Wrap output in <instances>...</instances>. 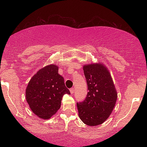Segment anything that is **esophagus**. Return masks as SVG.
I'll return each instance as SVG.
<instances>
[{"label":"esophagus","instance_id":"34e87169","mask_svg":"<svg viewBox=\"0 0 147 147\" xmlns=\"http://www.w3.org/2000/svg\"><path fill=\"white\" fill-rule=\"evenodd\" d=\"M70 92L71 94H73L74 93V88H71L70 89Z\"/></svg>","mask_w":147,"mask_h":147}]
</instances>
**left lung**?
Here are the masks:
<instances>
[{
	"mask_svg": "<svg viewBox=\"0 0 147 147\" xmlns=\"http://www.w3.org/2000/svg\"><path fill=\"white\" fill-rule=\"evenodd\" d=\"M88 92L82 102L76 103L80 119L88 126L102 124L113 110L117 92L108 69L102 63L83 66Z\"/></svg>",
	"mask_w": 147,
	"mask_h": 147,
	"instance_id": "1",
	"label": "left lung"
}]
</instances>
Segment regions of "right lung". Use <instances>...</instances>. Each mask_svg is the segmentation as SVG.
I'll return each instance as SVG.
<instances>
[{"mask_svg":"<svg viewBox=\"0 0 147 147\" xmlns=\"http://www.w3.org/2000/svg\"><path fill=\"white\" fill-rule=\"evenodd\" d=\"M58 65L51 64L37 72L26 89V99L30 108L39 118L49 119L61 107L62 96L70 94L64 79L58 73Z\"/></svg>","mask_w":147,"mask_h":147,"instance_id":"add662e5","label":"right lung"}]
</instances>
